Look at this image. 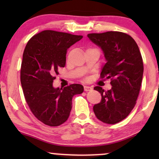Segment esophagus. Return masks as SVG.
<instances>
[{
  "mask_svg": "<svg viewBox=\"0 0 159 159\" xmlns=\"http://www.w3.org/2000/svg\"><path fill=\"white\" fill-rule=\"evenodd\" d=\"M84 91H86V92H87V91H90L92 90V87H89V86H84Z\"/></svg>",
  "mask_w": 159,
  "mask_h": 159,
  "instance_id": "esophagus-1",
  "label": "esophagus"
}]
</instances>
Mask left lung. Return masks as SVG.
I'll return each instance as SVG.
<instances>
[{
  "label": "left lung",
  "mask_w": 159,
  "mask_h": 159,
  "mask_svg": "<svg viewBox=\"0 0 159 159\" xmlns=\"http://www.w3.org/2000/svg\"><path fill=\"white\" fill-rule=\"evenodd\" d=\"M87 36L102 50L106 63L101 78H110L112 86L107 91L98 86L94 87L102 95L101 102L93 106L94 114L103 123H117L130 114L139 95L143 73L139 48L125 33L108 31Z\"/></svg>",
  "instance_id": "left-lung-1"
}]
</instances>
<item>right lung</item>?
<instances>
[{"mask_svg":"<svg viewBox=\"0 0 159 159\" xmlns=\"http://www.w3.org/2000/svg\"><path fill=\"white\" fill-rule=\"evenodd\" d=\"M83 36L67 33L43 30L27 42L21 66V84L27 105L39 121L58 126L66 121L72 109V97L81 94L78 84L54 88L53 81L58 68L64 67L67 49Z\"/></svg>","mask_w":159,"mask_h":159,"instance_id":"add662e5","label":"right lung"}]
</instances>
